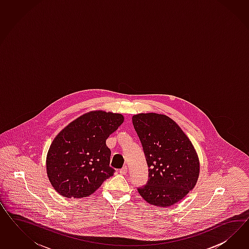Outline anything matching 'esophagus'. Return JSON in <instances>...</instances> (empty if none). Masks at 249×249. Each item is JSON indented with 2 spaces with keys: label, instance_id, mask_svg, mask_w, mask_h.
<instances>
[{
  "label": "esophagus",
  "instance_id": "obj_1",
  "mask_svg": "<svg viewBox=\"0 0 249 249\" xmlns=\"http://www.w3.org/2000/svg\"><path fill=\"white\" fill-rule=\"evenodd\" d=\"M127 173H128V168H127V166H123L121 170H120V174H121L125 175Z\"/></svg>",
  "mask_w": 249,
  "mask_h": 249
}]
</instances>
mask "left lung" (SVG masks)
<instances>
[{"label":"left lung","instance_id":"8db88e82","mask_svg":"<svg viewBox=\"0 0 249 249\" xmlns=\"http://www.w3.org/2000/svg\"><path fill=\"white\" fill-rule=\"evenodd\" d=\"M132 123L148 164L147 184L138 192L149 204L168 207L196 186L200 164L196 150L181 128L165 115L142 113Z\"/></svg>","mask_w":249,"mask_h":249}]
</instances>
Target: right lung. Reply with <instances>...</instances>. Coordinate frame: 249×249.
Wrapping results in <instances>:
<instances>
[{
    "mask_svg": "<svg viewBox=\"0 0 249 249\" xmlns=\"http://www.w3.org/2000/svg\"><path fill=\"white\" fill-rule=\"evenodd\" d=\"M123 121L121 114L92 111L68 124L54 138L47 153L46 171L59 195L87 197L113 175L106 140Z\"/></svg>",
    "mask_w": 249,
    "mask_h": 249,
    "instance_id": "right-lung-1",
    "label": "right lung"
}]
</instances>
